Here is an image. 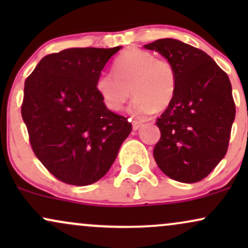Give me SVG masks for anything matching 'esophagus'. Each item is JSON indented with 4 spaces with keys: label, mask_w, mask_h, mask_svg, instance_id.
<instances>
[{
    "label": "esophagus",
    "mask_w": 248,
    "mask_h": 248,
    "mask_svg": "<svg viewBox=\"0 0 248 248\" xmlns=\"http://www.w3.org/2000/svg\"><path fill=\"white\" fill-rule=\"evenodd\" d=\"M141 127H142L141 122H138V121L133 122V130H139Z\"/></svg>",
    "instance_id": "34e87169"
}]
</instances>
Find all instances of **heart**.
Returning a JSON list of instances; mask_svg holds the SVG:
<instances>
[{"label":"heart","mask_w":248,"mask_h":248,"mask_svg":"<svg viewBox=\"0 0 248 248\" xmlns=\"http://www.w3.org/2000/svg\"><path fill=\"white\" fill-rule=\"evenodd\" d=\"M114 73H101L95 90L104 105L113 112L124 107L132 94L129 107L134 118L144 119L155 110L169 107L176 92V71L168 59L156 58L149 51L130 49L116 59Z\"/></svg>","instance_id":"b5f03b06"}]
</instances>
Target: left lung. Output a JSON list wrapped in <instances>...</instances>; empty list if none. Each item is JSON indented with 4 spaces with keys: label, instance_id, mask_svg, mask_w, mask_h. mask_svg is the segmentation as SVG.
<instances>
[{
    "label": "left lung",
    "instance_id": "1",
    "mask_svg": "<svg viewBox=\"0 0 248 248\" xmlns=\"http://www.w3.org/2000/svg\"><path fill=\"white\" fill-rule=\"evenodd\" d=\"M176 71L173 100L157 119L161 139L154 158L168 177L182 183L205 178L226 155L235 118L229 77L204 51L172 38L144 45Z\"/></svg>",
    "mask_w": 248,
    "mask_h": 248
}]
</instances>
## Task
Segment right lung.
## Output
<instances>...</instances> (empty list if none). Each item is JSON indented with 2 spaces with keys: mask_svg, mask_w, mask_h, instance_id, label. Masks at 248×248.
Instances as JSON below:
<instances>
[{
  "mask_svg": "<svg viewBox=\"0 0 248 248\" xmlns=\"http://www.w3.org/2000/svg\"><path fill=\"white\" fill-rule=\"evenodd\" d=\"M122 46L72 47L45 56L24 84L22 118L43 166L71 186L106 175L132 132L95 90L105 65Z\"/></svg>",
  "mask_w": 248,
  "mask_h": 248,
  "instance_id": "right-lung-1",
  "label": "right lung"
}]
</instances>
